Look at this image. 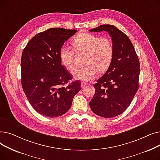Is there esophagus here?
<instances>
[{
    "mask_svg": "<svg viewBox=\"0 0 160 160\" xmlns=\"http://www.w3.org/2000/svg\"><path fill=\"white\" fill-rule=\"evenodd\" d=\"M87 86H88V83H85V82H82V83H81V88H84L87 87Z\"/></svg>",
    "mask_w": 160,
    "mask_h": 160,
    "instance_id": "esophagus-1",
    "label": "esophagus"
}]
</instances>
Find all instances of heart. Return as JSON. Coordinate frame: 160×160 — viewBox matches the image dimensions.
I'll list each match as a JSON object with an SVG mask.
<instances>
[{"label":"heart","mask_w":160,"mask_h":160,"mask_svg":"<svg viewBox=\"0 0 160 160\" xmlns=\"http://www.w3.org/2000/svg\"><path fill=\"white\" fill-rule=\"evenodd\" d=\"M73 48L78 53H86V67L76 68L72 71L75 79L89 81L93 79L97 71L104 72L110 67L114 56V47L110 38L81 33L72 41ZM62 64L71 70L74 67V51L68 47L63 46L60 50Z\"/></svg>","instance_id":"obj_1"}]
</instances>
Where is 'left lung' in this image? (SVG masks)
<instances>
[{
    "label": "left lung",
    "mask_w": 160,
    "mask_h": 160,
    "mask_svg": "<svg viewBox=\"0 0 160 160\" xmlns=\"http://www.w3.org/2000/svg\"><path fill=\"white\" fill-rule=\"evenodd\" d=\"M89 31L108 32L114 47L113 61L94 84L95 93L89 106L98 116L114 117L127 110L138 90L139 58L128 37L113 25L102 24Z\"/></svg>",
    "instance_id": "1"
}]
</instances>
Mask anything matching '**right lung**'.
Wrapping results in <instances>:
<instances>
[{"label":"right lung","instance_id":"add662e5","mask_svg":"<svg viewBox=\"0 0 160 160\" xmlns=\"http://www.w3.org/2000/svg\"><path fill=\"white\" fill-rule=\"evenodd\" d=\"M77 30L52 28L33 36L21 56V85L31 106L39 114L60 117L68 112L80 82L68 83L72 74L62 65L60 50Z\"/></svg>","mask_w":160,"mask_h":160}]
</instances>
